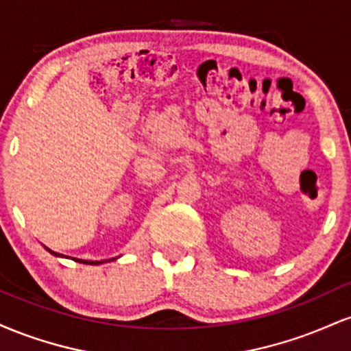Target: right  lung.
I'll return each instance as SVG.
<instances>
[{
	"instance_id": "add662e5",
	"label": "right lung",
	"mask_w": 351,
	"mask_h": 351,
	"mask_svg": "<svg viewBox=\"0 0 351 351\" xmlns=\"http://www.w3.org/2000/svg\"><path fill=\"white\" fill-rule=\"evenodd\" d=\"M47 249V247H46ZM47 251H49L51 254H54V256H59L58 252H54V251H51V249H47ZM77 263H82V264H92V265H97V264H102V263H107V261H82V259H77Z\"/></svg>"
}]
</instances>
